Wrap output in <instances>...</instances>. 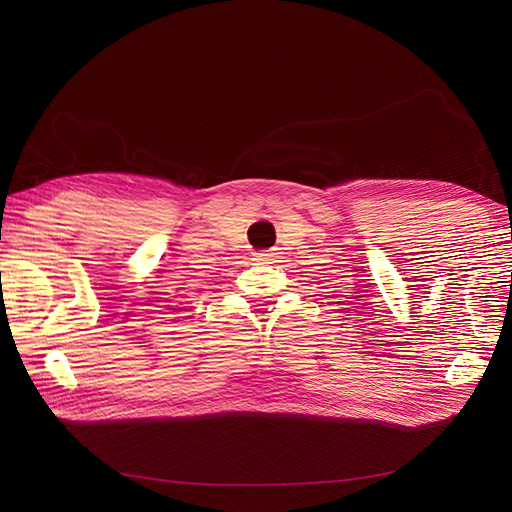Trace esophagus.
Listing matches in <instances>:
<instances>
[{"label": "esophagus", "instance_id": "1", "mask_svg": "<svg viewBox=\"0 0 512 512\" xmlns=\"http://www.w3.org/2000/svg\"><path fill=\"white\" fill-rule=\"evenodd\" d=\"M254 260L256 262H269V260H273V254L271 252H258V254H254Z\"/></svg>", "mask_w": 512, "mask_h": 512}]
</instances>
